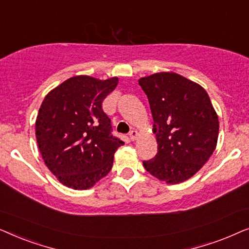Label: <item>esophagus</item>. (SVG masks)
Masks as SVG:
<instances>
[{
  "label": "esophagus",
  "mask_w": 249,
  "mask_h": 249,
  "mask_svg": "<svg viewBox=\"0 0 249 249\" xmlns=\"http://www.w3.org/2000/svg\"><path fill=\"white\" fill-rule=\"evenodd\" d=\"M137 136H138V132H137V130H135V129L129 132V137H130L131 141H135V139L137 138Z\"/></svg>",
  "instance_id": "esophagus-1"
}]
</instances>
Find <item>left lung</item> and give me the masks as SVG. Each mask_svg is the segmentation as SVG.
Wrapping results in <instances>:
<instances>
[{
    "instance_id": "obj_1",
    "label": "left lung",
    "mask_w": 249,
    "mask_h": 249,
    "mask_svg": "<svg viewBox=\"0 0 249 249\" xmlns=\"http://www.w3.org/2000/svg\"><path fill=\"white\" fill-rule=\"evenodd\" d=\"M158 141V154L142 161L146 171L166 183L193 177L216 147L219 119L198 84L175 72L141 78Z\"/></svg>"
}]
</instances>
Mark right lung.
I'll return each instance as SVG.
<instances>
[{
  "label": "right lung",
  "mask_w": 249,
  "mask_h": 249,
  "mask_svg": "<svg viewBox=\"0 0 249 249\" xmlns=\"http://www.w3.org/2000/svg\"><path fill=\"white\" fill-rule=\"evenodd\" d=\"M118 78H70L44 98L36 119V138L47 168L72 189H88L107 175L117 149L124 144L112 135L102 103Z\"/></svg>",
  "instance_id": "1"
}]
</instances>
